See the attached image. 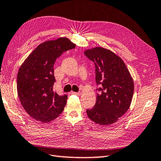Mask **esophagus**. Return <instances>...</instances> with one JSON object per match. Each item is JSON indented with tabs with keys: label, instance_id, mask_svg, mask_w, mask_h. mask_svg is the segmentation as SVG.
I'll use <instances>...</instances> for the list:
<instances>
[{
	"label": "esophagus",
	"instance_id": "esophagus-1",
	"mask_svg": "<svg viewBox=\"0 0 161 161\" xmlns=\"http://www.w3.org/2000/svg\"><path fill=\"white\" fill-rule=\"evenodd\" d=\"M72 94H75V95H80L81 94V92H71Z\"/></svg>",
	"mask_w": 161,
	"mask_h": 161
}]
</instances>
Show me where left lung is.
<instances>
[{
	"mask_svg": "<svg viewBox=\"0 0 161 161\" xmlns=\"http://www.w3.org/2000/svg\"><path fill=\"white\" fill-rule=\"evenodd\" d=\"M95 65L97 101L86 110L88 118L101 125L118 120L129 109L134 92L130 74L120 57L112 51L95 47L84 52Z\"/></svg>",
	"mask_w": 161,
	"mask_h": 161,
	"instance_id": "1",
	"label": "left lung"
}]
</instances>
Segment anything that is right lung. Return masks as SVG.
<instances>
[{
  "label": "right lung",
  "mask_w": 161,
  "mask_h": 161,
  "mask_svg": "<svg viewBox=\"0 0 161 161\" xmlns=\"http://www.w3.org/2000/svg\"><path fill=\"white\" fill-rule=\"evenodd\" d=\"M75 47L67 38L40 44L24 61L18 73V97L24 109L35 120L48 122L63 112L67 95L53 90L54 64L64 52Z\"/></svg>",
  "instance_id": "add662e5"
}]
</instances>
